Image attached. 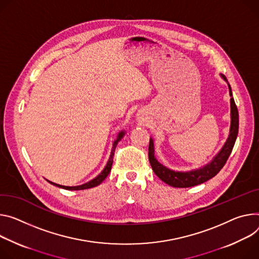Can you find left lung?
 <instances>
[{
	"label": "left lung",
	"mask_w": 259,
	"mask_h": 259,
	"mask_svg": "<svg viewBox=\"0 0 259 259\" xmlns=\"http://www.w3.org/2000/svg\"><path fill=\"white\" fill-rule=\"evenodd\" d=\"M221 77L227 82L228 89H229V95H230V129H229V135L226 139V142L220 152L214 157L209 163L203 167H200L198 169L190 170V171H175L166 166L162 165L160 162L155 157V151H154V140L151 137L150 138V145H149V160L151 163L152 169L156 174V176L166 183L169 186L177 187V188H188L193 187L199 184H202L209 179L214 178L225 165V163L228 159V157L231 154V151L233 149L234 143L237 140L238 132H239V111L238 107L234 102V99L232 97V92L230 84L228 83L226 77L221 74Z\"/></svg>",
	"instance_id": "left-lung-1"
}]
</instances>
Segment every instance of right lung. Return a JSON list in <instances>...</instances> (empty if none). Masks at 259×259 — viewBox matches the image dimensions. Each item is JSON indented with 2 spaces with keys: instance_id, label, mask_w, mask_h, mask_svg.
Instances as JSON below:
<instances>
[{
  "instance_id": "right-lung-1",
  "label": "right lung",
  "mask_w": 259,
  "mask_h": 259,
  "mask_svg": "<svg viewBox=\"0 0 259 259\" xmlns=\"http://www.w3.org/2000/svg\"><path fill=\"white\" fill-rule=\"evenodd\" d=\"M125 135V131H121L119 134H117L116 136V139L113 142L112 144V149H111V153H110V156H109V159L107 161V164L105 165L104 169L101 171L100 175H98L95 179H93L92 181L85 183V184H82V185H79V186H62V185H59V184H56V183H53L49 180H46L49 183H51L52 185H55L57 187H60V188H63V189H66V190H84V189H89V188H93V187H96L98 186L99 184H101L105 179L106 177L109 175L110 172V169H111V166H112V162H113V155H114V150L116 148V145L117 143L120 142V140L123 138V136Z\"/></svg>"
}]
</instances>
